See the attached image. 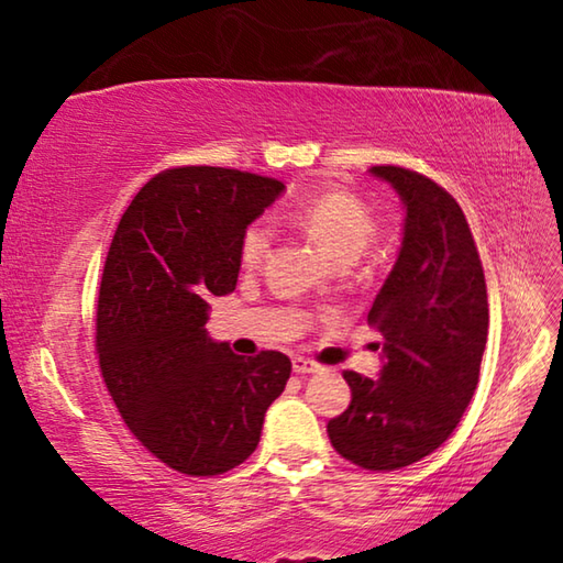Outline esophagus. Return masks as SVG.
<instances>
[{"instance_id":"34e87169","label":"esophagus","mask_w":563,"mask_h":563,"mask_svg":"<svg viewBox=\"0 0 563 563\" xmlns=\"http://www.w3.org/2000/svg\"><path fill=\"white\" fill-rule=\"evenodd\" d=\"M292 369L298 375H312V373H320V365L318 362H312V360H308V357H292Z\"/></svg>"}]
</instances>
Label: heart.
<instances>
[{
	"label": "heart",
	"mask_w": 563,
	"mask_h": 563,
	"mask_svg": "<svg viewBox=\"0 0 563 563\" xmlns=\"http://www.w3.org/2000/svg\"><path fill=\"white\" fill-rule=\"evenodd\" d=\"M285 218L325 245L338 263L357 261L375 235V218L367 211V206L360 198L340 194V190L310 196L308 201L285 211ZM271 223H251L241 238V261L245 265H258L271 251Z\"/></svg>",
	"instance_id": "b5f03b06"
}]
</instances>
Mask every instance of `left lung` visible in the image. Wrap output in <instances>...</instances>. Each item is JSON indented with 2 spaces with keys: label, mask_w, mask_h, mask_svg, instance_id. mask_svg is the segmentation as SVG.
Here are the masks:
<instances>
[{
  "label": "left lung",
  "mask_w": 563,
  "mask_h": 563,
  "mask_svg": "<svg viewBox=\"0 0 563 563\" xmlns=\"http://www.w3.org/2000/svg\"><path fill=\"white\" fill-rule=\"evenodd\" d=\"M405 208L402 243L367 322L383 369H345L350 407L328 422L335 452L389 472L432 454L460 424L479 383L489 332L487 283L460 203L427 176L373 166Z\"/></svg>",
  "instance_id": "obj_1"
}]
</instances>
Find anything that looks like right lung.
Returning <instances> with one entry per match:
<instances>
[{
    "instance_id": "1",
    "label": "right lung",
    "mask_w": 563,
    "mask_h": 563,
    "mask_svg": "<svg viewBox=\"0 0 563 563\" xmlns=\"http://www.w3.org/2000/svg\"><path fill=\"white\" fill-rule=\"evenodd\" d=\"M285 190L233 168L158 174L121 216L97 310L103 383L136 440L170 470L243 464L290 377L288 355H235L208 335L213 295L235 290L241 238Z\"/></svg>"
}]
</instances>
